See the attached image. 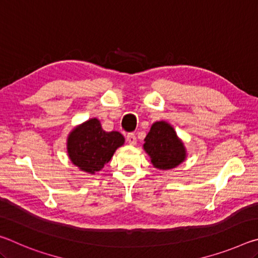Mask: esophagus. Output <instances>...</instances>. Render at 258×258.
Masks as SVG:
<instances>
[{
	"label": "esophagus",
	"instance_id": "34e87169",
	"mask_svg": "<svg viewBox=\"0 0 258 258\" xmlns=\"http://www.w3.org/2000/svg\"><path fill=\"white\" fill-rule=\"evenodd\" d=\"M126 140H127V142L131 146H134L137 143V135L134 133H128L127 137H126Z\"/></svg>",
	"mask_w": 258,
	"mask_h": 258
}]
</instances>
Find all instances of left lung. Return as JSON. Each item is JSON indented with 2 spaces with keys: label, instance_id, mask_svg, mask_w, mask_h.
I'll list each match as a JSON object with an SVG mask.
<instances>
[{
  "label": "left lung",
  "instance_id": "obj_1",
  "mask_svg": "<svg viewBox=\"0 0 258 258\" xmlns=\"http://www.w3.org/2000/svg\"><path fill=\"white\" fill-rule=\"evenodd\" d=\"M143 149L150 157L152 165L159 169H172L183 163L186 157L185 147L171 125L156 121L145 139Z\"/></svg>",
  "mask_w": 258,
  "mask_h": 258
}]
</instances>
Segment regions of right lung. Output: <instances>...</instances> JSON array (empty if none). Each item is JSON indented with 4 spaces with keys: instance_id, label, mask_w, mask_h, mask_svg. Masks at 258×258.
Listing matches in <instances>:
<instances>
[{
    "instance_id": "obj_1",
    "label": "right lung",
    "mask_w": 258,
    "mask_h": 258,
    "mask_svg": "<svg viewBox=\"0 0 258 258\" xmlns=\"http://www.w3.org/2000/svg\"><path fill=\"white\" fill-rule=\"evenodd\" d=\"M124 142L125 139L119 132H106L100 120L92 118L69 133L67 151L69 159L81 171L94 174L110 161L113 152Z\"/></svg>"
}]
</instances>
